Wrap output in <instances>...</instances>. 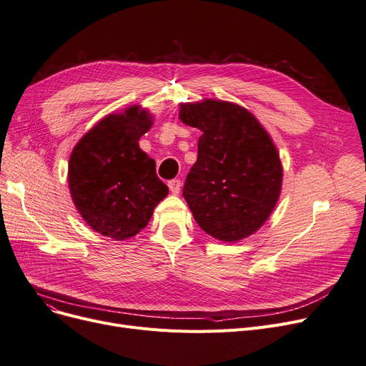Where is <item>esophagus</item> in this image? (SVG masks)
Returning a JSON list of instances; mask_svg holds the SVG:
<instances>
[{"label": "esophagus", "instance_id": "1", "mask_svg": "<svg viewBox=\"0 0 366 366\" xmlns=\"http://www.w3.org/2000/svg\"><path fill=\"white\" fill-rule=\"evenodd\" d=\"M167 185H169V189L172 194H179V192H181V181L179 179H172V181H169Z\"/></svg>", "mask_w": 366, "mask_h": 366}]
</instances>
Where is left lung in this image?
<instances>
[{"label":"left lung","mask_w":366,"mask_h":366,"mask_svg":"<svg viewBox=\"0 0 366 366\" xmlns=\"http://www.w3.org/2000/svg\"><path fill=\"white\" fill-rule=\"evenodd\" d=\"M179 118L202 132L182 196L203 232L236 242L257 232L281 193L282 166L271 136L242 106L182 103Z\"/></svg>","instance_id":"obj_1"}]
</instances>
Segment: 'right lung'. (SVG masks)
<instances>
[{"label": "right lung", "instance_id": "right-lung-1", "mask_svg": "<svg viewBox=\"0 0 366 366\" xmlns=\"http://www.w3.org/2000/svg\"><path fill=\"white\" fill-rule=\"evenodd\" d=\"M152 125L139 106L110 114L77 142L69 162L73 203L92 230L117 241L148 226L154 208L169 193L155 162L139 148Z\"/></svg>", "mask_w": 366, "mask_h": 366}]
</instances>
